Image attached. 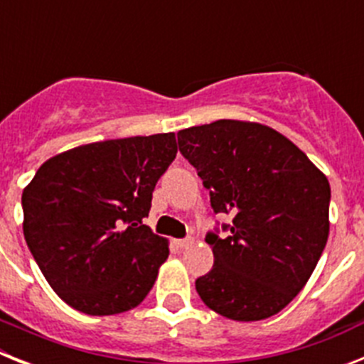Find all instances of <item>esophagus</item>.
<instances>
[{
	"label": "esophagus",
	"instance_id": "1",
	"mask_svg": "<svg viewBox=\"0 0 364 364\" xmlns=\"http://www.w3.org/2000/svg\"><path fill=\"white\" fill-rule=\"evenodd\" d=\"M193 242H195V239H191V237H188V239L175 240V244H176V246H178V247H189Z\"/></svg>",
	"mask_w": 364,
	"mask_h": 364
}]
</instances>
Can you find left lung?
<instances>
[{"label":"left lung","mask_w":364,"mask_h":364,"mask_svg":"<svg viewBox=\"0 0 364 364\" xmlns=\"http://www.w3.org/2000/svg\"><path fill=\"white\" fill-rule=\"evenodd\" d=\"M178 147L210 189L230 237H205L215 264L195 282L208 308L268 319L311 277L330 233V182L291 140L259 122L217 120L178 131Z\"/></svg>","instance_id":"obj_1"}]
</instances>
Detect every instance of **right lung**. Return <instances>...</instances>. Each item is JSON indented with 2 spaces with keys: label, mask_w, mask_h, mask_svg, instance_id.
Masks as SVG:
<instances>
[{
  "label": "right lung",
  "mask_w": 364,
  "mask_h": 364,
  "mask_svg": "<svg viewBox=\"0 0 364 364\" xmlns=\"http://www.w3.org/2000/svg\"><path fill=\"white\" fill-rule=\"evenodd\" d=\"M176 151L175 133L85 144L41 164L25 186V240L70 308L117 315L149 294L169 240L142 218Z\"/></svg>",
  "instance_id": "add662e5"
}]
</instances>
